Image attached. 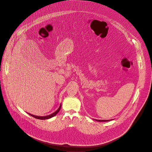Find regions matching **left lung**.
<instances>
[{
	"mask_svg": "<svg viewBox=\"0 0 152 152\" xmlns=\"http://www.w3.org/2000/svg\"><path fill=\"white\" fill-rule=\"evenodd\" d=\"M96 121H99V122H107V121H109V120H98V119H96Z\"/></svg>",
	"mask_w": 152,
	"mask_h": 152,
	"instance_id": "8db88e82",
	"label": "left lung"
}]
</instances>
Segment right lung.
I'll use <instances>...</instances> for the list:
<instances>
[{
    "label": "right lung",
    "mask_w": 152,
    "mask_h": 152,
    "mask_svg": "<svg viewBox=\"0 0 152 152\" xmlns=\"http://www.w3.org/2000/svg\"><path fill=\"white\" fill-rule=\"evenodd\" d=\"M61 108V105H60V107H59V108L56 110V112L53 113L52 114H51V115H47V116H38L33 115H31V114H30V113H28V114H29L30 116H33V117H34V118H36V119H42V120H43V119H50V118H51L54 116L56 114H58V113L59 112V110H60Z\"/></svg>",
    "instance_id": "add662e5"
}]
</instances>
